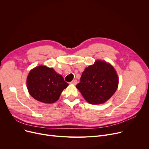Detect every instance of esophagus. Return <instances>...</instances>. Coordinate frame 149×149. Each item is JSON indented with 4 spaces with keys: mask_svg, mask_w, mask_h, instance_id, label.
<instances>
[{
    "mask_svg": "<svg viewBox=\"0 0 149 149\" xmlns=\"http://www.w3.org/2000/svg\"><path fill=\"white\" fill-rule=\"evenodd\" d=\"M70 84H74V85H75L77 83V80H72L71 82L70 83Z\"/></svg>",
    "mask_w": 149,
    "mask_h": 149,
    "instance_id": "1",
    "label": "esophagus"
}]
</instances>
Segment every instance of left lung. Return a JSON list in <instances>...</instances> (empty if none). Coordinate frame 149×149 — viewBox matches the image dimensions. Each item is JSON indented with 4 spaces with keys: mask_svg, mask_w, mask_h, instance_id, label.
<instances>
[{
    "mask_svg": "<svg viewBox=\"0 0 149 149\" xmlns=\"http://www.w3.org/2000/svg\"><path fill=\"white\" fill-rule=\"evenodd\" d=\"M118 78L113 67L106 61L97 60L83 72L76 88L90 104L105 103L116 91Z\"/></svg>",
    "mask_w": 149,
    "mask_h": 149,
    "instance_id": "8db88e82",
    "label": "left lung"
}]
</instances>
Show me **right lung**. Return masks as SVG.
I'll return each instance as SVG.
<instances>
[{
	"label": "right lung",
	"mask_w": 149,
	"mask_h": 149,
	"mask_svg": "<svg viewBox=\"0 0 149 149\" xmlns=\"http://www.w3.org/2000/svg\"><path fill=\"white\" fill-rule=\"evenodd\" d=\"M26 85L29 94L35 100L51 104L58 100L68 83L53 68L38 66L30 70Z\"/></svg>",
	"instance_id": "add662e5"
}]
</instances>
